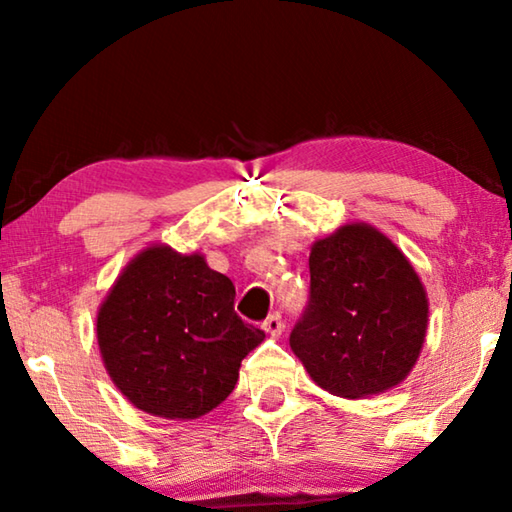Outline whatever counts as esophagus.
<instances>
[{"label":"esophagus","instance_id":"esophagus-1","mask_svg":"<svg viewBox=\"0 0 512 512\" xmlns=\"http://www.w3.org/2000/svg\"><path fill=\"white\" fill-rule=\"evenodd\" d=\"M262 327H264L266 332L271 334V336H280V334L284 332V318H282L280 311H273V314L264 320Z\"/></svg>","mask_w":512,"mask_h":512}]
</instances>
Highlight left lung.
Wrapping results in <instances>:
<instances>
[{
  "instance_id": "obj_1",
  "label": "left lung",
  "mask_w": 512,
  "mask_h": 512,
  "mask_svg": "<svg viewBox=\"0 0 512 512\" xmlns=\"http://www.w3.org/2000/svg\"><path fill=\"white\" fill-rule=\"evenodd\" d=\"M427 314V293L402 250L352 223L311 248L309 298L289 343L320 388L357 400L409 375Z\"/></svg>"
}]
</instances>
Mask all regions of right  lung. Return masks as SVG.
Here are the masks:
<instances>
[{
    "instance_id": "obj_1",
    "label": "right lung",
    "mask_w": 512,
    "mask_h": 512,
    "mask_svg": "<svg viewBox=\"0 0 512 512\" xmlns=\"http://www.w3.org/2000/svg\"><path fill=\"white\" fill-rule=\"evenodd\" d=\"M235 284L201 255L153 246L119 275L97 316L101 357L137 409L192 420L232 393L264 332L235 311Z\"/></svg>"
}]
</instances>
